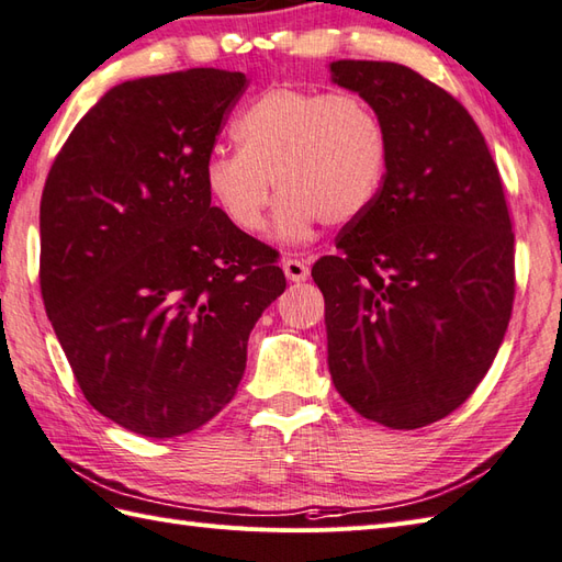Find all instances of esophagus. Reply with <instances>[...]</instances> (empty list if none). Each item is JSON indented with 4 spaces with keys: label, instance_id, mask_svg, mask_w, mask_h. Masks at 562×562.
Here are the masks:
<instances>
[{
    "label": "esophagus",
    "instance_id": "1",
    "mask_svg": "<svg viewBox=\"0 0 562 562\" xmlns=\"http://www.w3.org/2000/svg\"><path fill=\"white\" fill-rule=\"evenodd\" d=\"M282 270H284V274H288L290 282H304V280H308V274H312L306 262L300 258H284Z\"/></svg>",
    "mask_w": 562,
    "mask_h": 562
}]
</instances>
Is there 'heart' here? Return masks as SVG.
<instances>
[{"instance_id": "obj_1", "label": "heart", "mask_w": 562, "mask_h": 562, "mask_svg": "<svg viewBox=\"0 0 562 562\" xmlns=\"http://www.w3.org/2000/svg\"><path fill=\"white\" fill-rule=\"evenodd\" d=\"M236 151H214L202 178L236 229L266 226L272 181L282 193L274 234L304 241L318 222L348 224L376 200L389 166V133L355 91L272 87L232 125Z\"/></svg>"}]
</instances>
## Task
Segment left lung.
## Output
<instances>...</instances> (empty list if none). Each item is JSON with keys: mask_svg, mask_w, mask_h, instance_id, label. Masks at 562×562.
Listing matches in <instances>:
<instances>
[{"mask_svg": "<svg viewBox=\"0 0 562 562\" xmlns=\"http://www.w3.org/2000/svg\"><path fill=\"white\" fill-rule=\"evenodd\" d=\"M389 133L376 200L342 226L312 278L326 300L328 369L367 420L415 429L471 396L515 302V234L503 181L463 105L411 67L330 63Z\"/></svg>", "mask_w": 562, "mask_h": 562, "instance_id": "1", "label": "left lung"}]
</instances>
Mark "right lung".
Returning a JSON list of instances; mask_svg holds the SVG:
<instances>
[{
    "instance_id": "1",
    "label": "right lung",
    "mask_w": 562,
    "mask_h": 562,
    "mask_svg": "<svg viewBox=\"0 0 562 562\" xmlns=\"http://www.w3.org/2000/svg\"><path fill=\"white\" fill-rule=\"evenodd\" d=\"M246 75L188 69L113 87L71 130L41 198V292L77 384L166 439L234 398L278 250L212 207L202 169Z\"/></svg>"
}]
</instances>
